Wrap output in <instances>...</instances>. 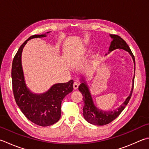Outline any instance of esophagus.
Segmentation results:
<instances>
[{
    "instance_id": "obj_1",
    "label": "esophagus",
    "mask_w": 149,
    "mask_h": 149,
    "mask_svg": "<svg viewBox=\"0 0 149 149\" xmlns=\"http://www.w3.org/2000/svg\"><path fill=\"white\" fill-rule=\"evenodd\" d=\"M78 86H79V84H78V83L77 82H74V84H73V88H74V89H77L78 88Z\"/></svg>"
}]
</instances>
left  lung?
Returning <instances> with one entry per match:
<instances>
[{
    "label": "left lung",
    "mask_w": 149,
    "mask_h": 149,
    "mask_svg": "<svg viewBox=\"0 0 149 149\" xmlns=\"http://www.w3.org/2000/svg\"><path fill=\"white\" fill-rule=\"evenodd\" d=\"M109 36H110L113 40L111 42L108 54H109L113 50L116 49H123L127 51L133 59L134 64V74L132 79V89L130 95H128V97L126 99L124 102L119 107L113 109V110L110 111L102 110V109L98 108L95 105L93 100L92 99L90 90H89V86L87 84V82L86 81V78L84 77L81 78V84L78 87V89H79V91L83 95V100L84 104L83 108L84 117L88 123H91L92 125L97 126H103L107 125L108 123L113 121L115 119H116L119 116L123 109L125 108L126 106L127 105L129 100H130L134 89V77H135L136 69V63L134 56L133 55L132 52L130 47H128L127 43H126V41L124 40H123L120 36L113 34H109ZM108 54H106V55H107Z\"/></svg>",
    "instance_id": "left-lung-1"
}]
</instances>
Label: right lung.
<instances>
[{
  "label": "right lung",
  "mask_w": 149,
  "mask_h": 149,
  "mask_svg": "<svg viewBox=\"0 0 149 149\" xmlns=\"http://www.w3.org/2000/svg\"><path fill=\"white\" fill-rule=\"evenodd\" d=\"M44 34L33 35L25 41L13 58L12 68V86L17 104L30 121L41 127H48L58 122L61 117V102L73 89V80L54 84L43 93H35L28 88L22 67L21 56L25 45L33 38H45Z\"/></svg>",
  "instance_id": "obj_1"
}]
</instances>
